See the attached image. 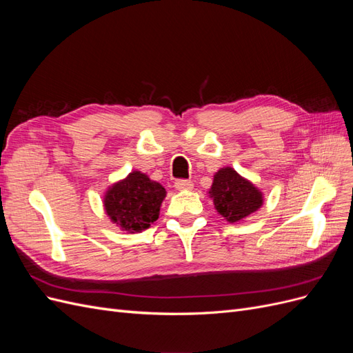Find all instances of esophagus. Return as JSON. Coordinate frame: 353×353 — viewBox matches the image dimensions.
I'll return each mask as SVG.
<instances>
[{
    "label": "esophagus",
    "instance_id": "1",
    "mask_svg": "<svg viewBox=\"0 0 353 353\" xmlns=\"http://www.w3.org/2000/svg\"><path fill=\"white\" fill-rule=\"evenodd\" d=\"M193 187H194V184L187 179H178L175 183V188L179 191H190V190H193Z\"/></svg>",
    "mask_w": 353,
    "mask_h": 353
}]
</instances>
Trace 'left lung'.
Wrapping results in <instances>:
<instances>
[{"label":"left lung","instance_id":"left-lung-1","mask_svg":"<svg viewBox=\"0 0 353 353\" xmlns=\"http://www.w3.org/2000/svg\"><path fill=\"white\" fill-rule=\"evenodd\" d=\"M208 194L218 215L230 223L243 222L263 205L262 191L231 166H223L215 172Z\"/></svg>","mask_w":353,"mask_h":353}]
</instances>
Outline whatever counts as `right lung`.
Instances as JSON below:
<instances>
[{
    "label": "right lung",
    "instance_id": "1",
    "mask_svg": "<svg viewBox=\"0 0 353 353\" xmlns=\"http://www.w3.org/2000/svg\"><path fill=\"white\" fill-rule=\"evenodd\" d=\"M165 197L166 190L162 184L140 170H132L105 190L103 206L116 227L134 234L157 221Z\"/></svg>",
    "mask_w": 353,
    "mask_h": 353
}]
</instances>
